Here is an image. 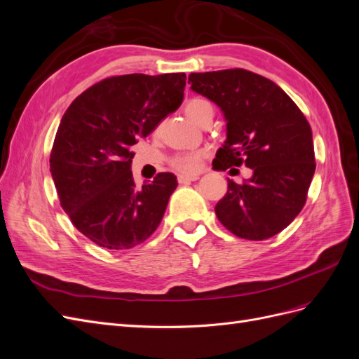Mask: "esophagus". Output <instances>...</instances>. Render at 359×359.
Returning <instances> with one entry per match:
<instances>
[{
	"instance_id": "obj_1",
	"label": "esophagus",
	"mask_w": 359,
	"mask_h": 359,
	"mask_svg": "<svg viewBox=\"0 0 359 359\" xmlns=\"http://www.w3.org/2000/svg\"><path fill=\"white\" fill-rule=\"evenodd\" d=\"M199 177L198 175H178V182L180 184H186L190 181H196Z\"/></svg>"
}]
</instances>
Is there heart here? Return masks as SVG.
I'll list each match as a JSON object with an SVG mask.
<instances>
[{"label":"heart","instance_id":"b5f03b06","mask_svg":"<svg viewBox=\"0 0 359 359\" xmlns=\"http://www.w3.org/2000/svg\"><path fill=\"white\" fill-rule=\"evenodd\" d=\"M184 112L191 119L193 123L201 124L206 116H212L214 114V107L212 104L201 99V97H194V99H190L184 104ZM199 163H201V153L198 151H190V153H181L173 156L170 158V166L175 169L177 172L181 173H194L199 169Z\"/></svg>","mask_w":359,"mask_h":359}]
</instances>
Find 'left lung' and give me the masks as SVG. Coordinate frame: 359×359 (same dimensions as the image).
Returning <instances> with one entry per match:
<instances>
[{
    "mask_svg": "<svg viewBox=\"0 0 359 359\" xmlns=\"http://www.w3.org/2000/svg\"><path fill=\"white\" fill-rule=\"evenodd\" d=\"M190 88L220 107L227 139L212 168L245 165L253 177L215 205L217 219L233 235L262 241L287 227L306 205L316 163L311 127L277 83L244 69L191 73Z\"/></svg>",
    "mask_w": 359,
    "mask_h": 359,
    "instance_id": "obj_1",
    "label": "left lung"
}]
</instances>
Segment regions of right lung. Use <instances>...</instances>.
<instances>
[{"label": "right lung", "instance_id": "add662e5", "mask_svg": "<svg viewBox=\"0 0 359 359\" xmlns=\"http://www.w3.org/2000/svg\"><path fill=\"white\" fill-rule=\"evenodd\" d=\"M184 86L186 73L112 76L76 97L62 115L50 173L62 210L97 245L133 248L158 227L177 177L160 172L137 187L132 147L178 109Z\"/></svg>", "mask_w": 359, "mask_h": 359}]
</instances>
